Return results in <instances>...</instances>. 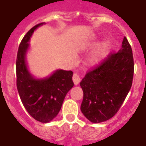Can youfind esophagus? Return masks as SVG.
Segmentation results:
<instances>
[{
  "label": "esophagus",
  "instance_id": "34e87169",
  "mask_svg": "<svg viewBox=\"0 0 146 146\" xmlns=\"http://www.w3.org/2000/svg\"><path fill=\"white\" fill-rule=\"evenodd\" d=\"M72 79H73V82H74L75 86L79 84L80 82V76L77 74H74L73 77H72Z\"/></svg>",
  "mask_w": 146,
  "mask_h": 146
}]
</instances>
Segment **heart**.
Listing matches in <instances>:
<instances>
[{"instance_id":"obj_1","label":"heart","mask_w":146,"mask_h":146,"mask_svg":"<svg viewBox=\"0 0 146 146\" xmlns=\"http://www.w3.org/2000/svg\"><path fill=\"white\" fill-rule=\"evenodd\" d=\"M96 44H97V42L96 40L94 38H91V39H88L82 42L80 45V49L82 50H90V49L96 47ZM108 46H109L108 42H104L99 45L97 49L93 52L92 55L89 58V64L94 66L101 64L106 58L107 54H108Z\"/></svg>"}]
</instances>
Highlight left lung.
Here are the masks:
<instances>
[{
  "label": "left lung",
  "instance_id": "1",
  "mask_svg": "<svg viewBox=\"0 0 146 146\" xmlns=\"http://www.w3.org/2000/svg\"><path fill=\"white\" fill-rule=\"evenodd\" d=\"M133 74L132 50L124 36L121 50L88 72L81 81L82 114L92 123H101L114 116L131 88Z\"/></svg>",
  "mask_w": 146,
  "mask_h": 146
}]
</instances>
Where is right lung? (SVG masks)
Here are the masks:
<instances>
[{
  "instance_id": "add662e5",
  "label": "right lung",
  "mask_w": 146,
  "mask_h": 146,
  "mask_svg": "<svg viewBox=\"0 0 146 146\" xmlns=\"http://www.w3.org/2000/svg\"><path fill=\"white\" fill-rule=\"evenodd\" d=\"M45 23L35 25L26 33L18 49L16 62L17 87L23 105L35 120L49 123L57 116L66 94L74 86L73 72L57 69L50 76L36 78L30 72L26 54L34 31Z\"/></svg>"
}]
</instances>
